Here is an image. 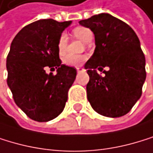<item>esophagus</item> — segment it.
Masks as SVG:
<instances>
[{
    "label": "esophagus",
    "mask_w": 153,
    "mask_h": 153,
    "mask_svg": "<svg viewBox=\"0 0 153 153\" xmlns=\"http://www.w3.org/2000/svg\"><path fill=\"white\" fill-rule=\"evenodd\" d=\"M76 71H77V73H81V72H84L85 70L81 67H76Z\"/></svg>",
    "instance_id": "1"
}]
</instances>
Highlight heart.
<instances>
[{
    "label": "heart",
    "mask_w": 153,
    "mask_h": 153,
    "mask_svg": "<svg viewBox=\"0 0 153 153\" xmlns=\"http://www.w3.org/2000/svg\"><path fill=\"white\" fill-rule=\"evenodd\" d=\"M73 34L76 38L79 39L80 40H82L85 43H88L92 40L93 39V34L91 30L88 27H76L73 30ZM66 43H67V38L65 34H62L59 39H58V42H57V47H58V51L59 53L62 54L64 53V51H65V47H66ZM86 59V56L84 55H74V54H67L64 57L63 62L64 64L69 66H76L79 65L83 63Z\"/></svg>",
    "instance_id": "1"
}]
</instances>
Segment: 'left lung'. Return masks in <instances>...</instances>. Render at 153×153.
I'll return each instance as SVG.
<instances>
[{
  "mask_svg": "<svg viewBox=\"0 0 153 153\" xmlns=\"http://www.w3.org/2000/svg\"><path fill=\"white\" fill-rule=\"evenodd\" d=\"M79 24L95 36L94 53L85 65L89 76L88 102L103 116H123L140 100L146 79L140 39L127 24L109 13H99ZM102 70L103 77L97 73Z\"/></svg>",
  "mask_w": 153,
  "mask_h": 153,
  "instance_id": "8db88e82",
  "label": "left lung"
}]
</instances>
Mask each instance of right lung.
I'll return each instance as SVG.
<instances>
[{
	"mask_svg": "<svg viewBox=\"0 0 153 153\" xmlns=\"http://www.w3.org/2000/svg\"><path fill=\"white\" fill-rule=\"evenodd\" d=\"M72 21L41 19L23 27L6 59L7 85L16 105L32 120L48 122L64 111L76 70L62 65L57 42ZM57 69L47 74L46 68Z\"/></svg>",
	"mask_w": 153,
	"mask_h": 153,
	"instance_id": "obj_1",
	"label": "right lung"
}]
</instances>
